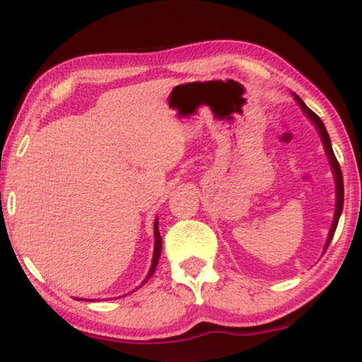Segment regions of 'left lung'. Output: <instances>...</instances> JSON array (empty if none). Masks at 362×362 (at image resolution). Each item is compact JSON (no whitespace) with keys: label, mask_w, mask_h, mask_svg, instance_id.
I'll return each mask as SVG.
<instances>
[{"label":"left lung","mask_w":362,"mask_h":362,"mask_svg":"<svg viewBox=\"0 0 362 362\" xmlns=\"http://www.w3.org/2000/svg\"><path fill=\"white\" fill-rule=\"evenodd\" d=\"M294 98H296V102L300 103V107L305 112L306 115H308L311 122L315 124L318 129V134L320 138H322V143H323V148H325L327 151V156H328V161H330V167H332V172H334V178H335V195H337V202H335V216H334V223H332V228H330V233H328V238H327V245H325V250L328 247V243L332 242V238H334V233L335 230H337V224H339V218H340V213H342V207H344V178H342V172H340V165L337 161V158L334 155V149H332V143H330V138H328V132L325 126H323L322 119L318 117L317 114H315L313 110H310L308 107L305 105V102L301 100L298 95H294Z\"/></svg>","instance_id":"1"}]
</instances>
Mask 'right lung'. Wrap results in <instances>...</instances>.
<instances>
[{
	"instance_id": "obj_1",
	"label": "right lung",
	"mask_w": 362,
	"mask_h": 362,
	"mask_svg": "<svg viewBox=\"0 0 362 362\" xmlns=\"http://www.w3.org/2000/svg\"><path fill=\"white\" fill-rule=\"evenodd\" d=\"M160 255H161V236H160V231H158V219L155 221V252H153V262H151V267H149V272L148 276L144 277V281L141 282V286L146 284L149 277L153 276V272H155L156 265H158V260H160ZM139 286V288H141Z\"/></svg>"
}]
</instances>
